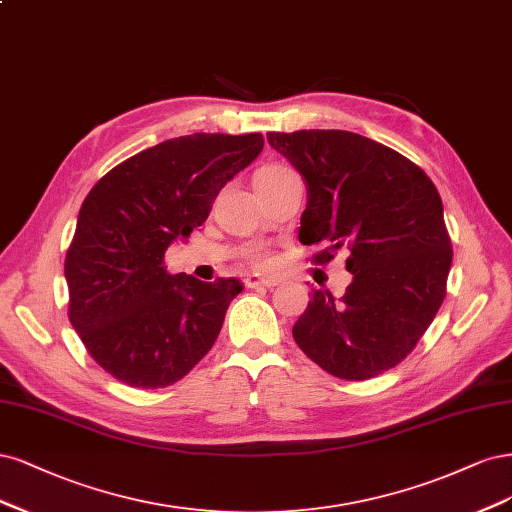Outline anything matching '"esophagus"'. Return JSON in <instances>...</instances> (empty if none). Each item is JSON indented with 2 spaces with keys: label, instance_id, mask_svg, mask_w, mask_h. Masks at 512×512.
<instances>
[{
  "label": "esophagus",
  "instance_id": "1",
  "mask_svg": "<svg viewBox=\"0 0 512 512\" xmlns=\"http://www.w3.org/2000/svg\"><path fill=\"white\" fill-rule=\"evenodd\" d=\"M278 283L276 278H259V276H246L244 285L249 289H259V287H274Z\"/></svg>",
  "mask_w": 512,
  "mask_h": 512
}]
</instances>
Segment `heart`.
<instances>
[{
  "label": "heart",
  "instance_id": "obj_1",
  "mask_svg": "<svg viewBox=\"0 0 512 512\" xmlns=\"http://www.w3.org/2000/svg\"><path fill=\"white\" fill-rule=\"evenodd\" d=\"M287 170L285 166H276V163H268V166H261L253 178H263V176H274L278 172ZM246 261L251 263L255 268H266L270 263V253L263 249V246H251L249 251H246Z\"/></svg>",
  "mask_w": 512,
  "mask_h": 512
}]
</instances>
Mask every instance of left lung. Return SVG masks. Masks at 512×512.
I'll return each mask as SVG.
<instances>
[{
	"label": "left lung",
	"mask_w": 512,
	"mask_h": 512,
	"mask_svg": "<svg viewBox=\"0 0 512 512\" xmlns=\"http://www.w3.org/2000/svg\"><path fill=\"white\" fill-rule=\"evenodd\" d=\"M308 189L300 242L325 266L344 249L342 298L312 289L293 325L300 349L344 381H368L415 349L447 295L453 261L438 189L393 148L342 129L268 131Z\"/></svg>",
	"instance_id": "8db88e82"
}]
</instances>
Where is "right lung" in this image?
<instances>
[{
    "label": "right lung",
    "instance_id": "obj_1",
    "mask_svg": "<svg viewBox=\"0 0 512 512\" xmlns=\"http://www.w3.org/2000/svg\"><path fill=\"white\" fill-rule=\"evenodd\" d=\"M261 148V134L172 138L119 163L85 197L63 266L68 317L117 381L174 385L212 349L242 283L170 274L166 251L208 219Z\"/></svg>",
    "mask_w": 512,
    "mask_h": 512
}]
</instances>
